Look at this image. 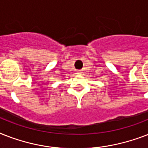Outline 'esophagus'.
I'll list each match as a JSON object with an SVG mask.
<instances>
[{"label": "esophagus", "instance_id": "34e87169", "mask_svg": "<svg viewBox=\"0 0 148 148\" xmlns=\"http://www.w3.org/2000/svg\"><path fill=\"white\" fill-rule=\"evenodd\" d=\"M81 73H82V72H81V71H77V74H81Z\"/></svg>", "mask_w": 148, "mask_h": 148}]
</instances>
